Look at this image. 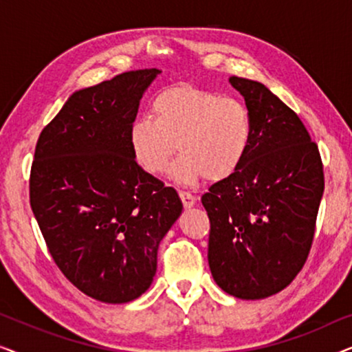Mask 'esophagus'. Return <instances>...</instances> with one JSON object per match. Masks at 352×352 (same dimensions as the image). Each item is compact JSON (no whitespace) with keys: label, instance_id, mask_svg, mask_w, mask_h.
Wrapping results in <instances>:
<instances>
[{"label":"esophagus","instance_id":"34e87169","mask_svg":"<svg viewBox=\"0 0 352 352\" xmlns=\"http://www.w3.org/2000/svg\"><path fill=\"white\" fill-rule=\"evenodd\" d=\"M179 197L182 200V205H184L186 208H192V206H194L195 201H197V199L190 194V192H179Z\"/></svg>","mask_w":352,"mask_h":352}]
</instances>
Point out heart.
<instances>
[{
  "instance_id": "1",
  "label": "heart",
  "mask_w": 352,
  "mask_h": 352,
  "mask_svg": "<svg viewBox=\"0 0 352 352\" xmlns=\"http://www.w3.org/2000/svg\"><path fill=\"white\" fill-rule=\"evenodd\" d=\"M152 115L129 126L133 157L142 170L158 175L177 148L170 177L179 184L232 176L252 147V112L235 98L189 85L171 86L153 98Z\"/></svg>"
}]
</instances>
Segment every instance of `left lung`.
<instances>
[{
	"instance_id": "8db88e82",
	"label": "left lung",
	"mask_w": 352,
	"mask_h": 352,
	"mask_svg": "<svg viewBox=\"0 0 352 352\" xmlns=\"http://www.w3.org/2000/svg\"><path fill=\"white\" fill-rule=\"evenodd\" d=\"M253 117L242 166L201 197L208 264L219 288L263 300L290 285L314 237L324 194L319 148L298 115L259 81L230 76Z\"/></svg>"
}]
</instances>
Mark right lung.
Listing matches in <instances>:
<instances>
[{
    "label": "right lung",
    "mask_w": 352,
    "mask_h": 352,
    "mask_svg": "<svg viewBox=\"0 0 352 352\" xmlns=\"http://www.w3.org/2000/svg\"><path fill=\"white\" fill-rule=\"evenodd\" d=\"M160 74L124 72L75 91L35 148L30 205L51 256L78 290L110 305L148 290L160 242L182 213L177 192L138 165L128 139Z\"/></svg>",
    "instance_id": "right-lung-1"
}]
</instances>
